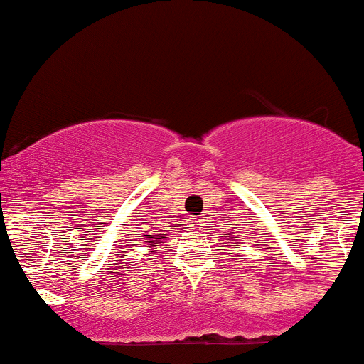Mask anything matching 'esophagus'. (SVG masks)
I'll list each match as a JSON object with an SVG mask.
<instances>
[{"label":"esophagus","mask_w":364,"mask_h":364,"mask_svg":"<svg viewBox=\"0 0 364 364\" xmlns=\"http://www.w3.org/2000/svg\"><path fill=\"white\" fill-rule=\"evenodd\" d=\"M187 225H189V228H201V221L198 218H189V221H187Z\"/></svg>","instance_id":"esophagus-1"}]
</instances>
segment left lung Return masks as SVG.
Segmentation results:
<instances>
[{
	"instance_id": "obj_1",
	"label": "left lung",
	"mask_w": 364,
	"mask_h": 364,
	"mask_svg": "<svg viewBox=\"0 0 364 364\" xmlns=\"http://www.w3.org/2000/svg\"><path fill=\"white\" fill-rule=\"evenodd\" d=\"M232 239H237V237H232Z\"/></svg>"
}]
</instances>
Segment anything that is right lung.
<instances>
[{"mask_svg":"<svg viewBox=\"0 0 364 364\" xmlns=\"http://www.w3.org/2000/svg\"><path fill=\"white\" fill-rule=\"evenodd\" d=\"M164 239H168L166 233H157V235H145V242H146V246H152V247L161 246V244H163V240H164Z\"/></svg>","mask_w":364,"mask_h":364,"instance_id":"obj_1","label":"right lung"}]
</instances>
